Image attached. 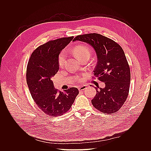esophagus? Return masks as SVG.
Wrapping results in <instances>:
<instances>
[{"label": "esophagus", "mask_w": 151, "mask_h": 151, "mask_svg": "<svg viewBox=\"0 0 151 151\" xmlns=\"http://www.w3.org/2000/svg\"><path fill=\"white\" fill-rule=\"evenodd\" d=\"M86 88V86H82L79 87V91H82L85 90Z\"/></svg>", "instance_id": "34e87169"}]
</instances>
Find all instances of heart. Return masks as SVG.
Segmentation results:
<instances>
[{
  "label": "heart",
  "mask_w": 151,
  "mask_h": 151,
  "mask_svg": "<svg viewBox=\"0 0 151 151\" xmlns=\"http://www.w3.org/2000/svg\"><path fill=\"white\" fill-rule=\"evenodd\" d=\"M73 53L76 57L79 59L81 60L83 58H84L86 56H90V52L89 49L87 46L84 45H79L76 46L73 49ZM66 60V53L64 51L62 52L58 57V63L59 66L62 67L64 65L65 62ZM80 81H82V79H79Z\"/></svg>",
  "instance_id": "b5f03b06"
}]
</instances>
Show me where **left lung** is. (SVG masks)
<instances>
[{
	"label": "left lung",
	"instance_id": "left-lung-1",
	"mask_svg": "<svg viewBox=\"0 0 151 151\" xmlns=\"http://www.w3.org/2000/svg\"><path fill=\"white\" fill-rule=\"evenodd\" d=\"M73 41L89 44L96 55L94 75L105 83V87L95 88L93 106L106 114L117 112L128 96L131 81L130 69L122 48L113 40L95 33L78 35Z\"/></svg>",
	"mask_w": 151,
	"mask_h": 151
}]
</instances>
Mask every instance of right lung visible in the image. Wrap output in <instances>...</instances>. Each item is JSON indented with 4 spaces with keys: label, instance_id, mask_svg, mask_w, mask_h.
<instances>
[{
    "label": "right lung",
    "instance_id": "obj_1",
    "mask_svg": "<svg viewBox=\"0 0 151 151\" xmlns=\"http://www.w3.org/2000/svg\"><path fill=\"white\" fill-rule=\"evenodd\" d=\"M73 36L50 40L39 46L31 55L26 70V81L38 107L52 116L63 115L71 108L79 93L76 88L65 92L54 87L52 78L59 70L58 57Z\"/></svg>",
    "mask_w": 151,
    "mask_h": 151
}]
</instances>
